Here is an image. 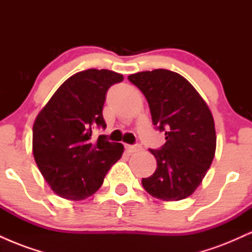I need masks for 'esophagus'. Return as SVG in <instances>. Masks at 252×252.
I'll return each instance as SVG.
<instances>
[{"label": "esophagus", "instance_id": "esophagus-1", "mask_svg": "<svg viewBox=\"0 0 252 252\" xmlns=\"http://www.w3.org/2000/svg\"><path fill=\"white\" fill-rule=\"evenodd\" d=\"M126 149L128 150L129 153H136L142 150V146L141 144H126Z\"/></svg>", "mask_w": 252, "mask_h": 252}]
</instances>
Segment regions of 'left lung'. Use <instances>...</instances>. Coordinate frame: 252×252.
<instances>
[{
  "label": "left lung",
  "mask_w": 252,
  "mask_h": 252,
  "mask_svg": "<svg viewBox=\"0 0 252 252\" xmlns=\"http://www.w3.org/2000/svg\"><path fill=\"white\" fill-rule=\"evenodd\" d=\"M149 104L153 124L164 132L166 143L149 149L158 167L142 179L143 189L155 198L175 201L187 198L201 184L216 153L215 121L200 94L175 72L144 71L128 77Z\"/></svg>",
  "instance_id": "left-lung-1"
}]
</instances>
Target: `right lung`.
I'll use <instances>...</instances> for the list:
<instances>
[{
  "mask_svg": "<svg viewBox=\"0 0 252 252\" xmlns=\"http://www.w3.org/2000/svg\"><path fill=\"white\" fill-rule=\"evenodd\" d=\"M123 76L90 70L66 80L37 115L33 154L51 189L62 198L82 200L102 186L106 173L123 154V144L105 135L92 140L94 128H106L103 106L110 86Z\"/></svg>",
  "mask_w": 252,
  "mask_h": 252,
  "instance_id": "right-lung-1",
  "label": "right lung"
}]
</instances>
